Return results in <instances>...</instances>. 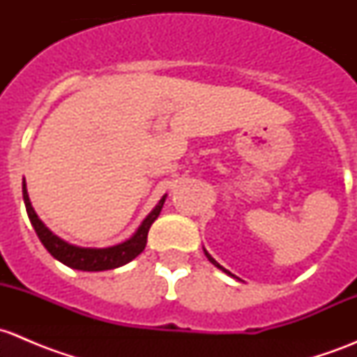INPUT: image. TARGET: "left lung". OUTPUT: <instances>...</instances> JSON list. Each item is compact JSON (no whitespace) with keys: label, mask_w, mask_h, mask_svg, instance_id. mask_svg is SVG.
Segmentation results:
<instances>
[{"label":"left lung","mask_w":357,"mask_h":357,"mask_svg":"<svg viewBox=\"0 0 357 357\" xmlns=\"http://www.w3.org/2000/svg\"><path fill=\"white\" fill-rule=\"evenodd\" d=\"M204 254H205V257H207V259H208V261H211V262H212V264H214V266H215V268H218V269H221V271H222V273H226V275H228V276H231V278H235V280H240V278H238V276H235V275H233V273H229V271H228V269H225V268H222V266H221V264H219V262H218V261H215V259H214V257H212V255H211V254H208V252H207V250H205V248H204Z\"/></svg>","instance_id":"1"}]
</instances>
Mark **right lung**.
Returning a JSON list of instances; mask_svg holds the SVG:
<instances>
[{"label":"right lung","mask_w":357,"mask_h":357,"mask_svg":"<svg viewBox=\"0 0 357 357\" xmlns=\"http://www.w3.org/2000/svg\"><path fill=\"white\" fill-rule=\"evenodd\" d=\"M22 195L25 211H27L29 219H31L32 228L36 229V235L39 236L43 245H45L46 250H48L56 261H60L62 264H66L72 269H79V271H107V269H115L128 264V262H131L132 259L138 257V255L145 250L149 229L150 226L153 225V221L158 218V214H160L167 193L158 200V204L152 208V212L143 219L142 225L138 226V229H136L128 240L117 243V245L103 248L79 247L74 245V243L66 242V240H62L60 236H56L55 233L38 218V214H36L34 207H32L31 200H29L25 179L22 181Z\"/></svg>","instance_id":"obj_1"}]
</instances>
